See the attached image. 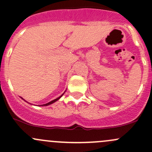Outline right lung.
Returning <instances> with one entry per match:
<instances>
[{"mask_svg": "<svg viewBox=\"0 0 152 152\" xmlns=\"http://www.w3.org/2000/svg\"><path fill=\"white\" fill-rule=\"evenodd\" d=\"M65 91H66V90H65ZM65 92H64V93H65ZM64 93H62V95H61V96H59V97H58V98H57V99H54V100L51 101V102H48V103H47V104H41V105H39V106H40V107H44V106H48V105H50V104H53V103H54V102H56V101H58V100H59V99H60V98H61V97H62V96H63V95H64ZM23 99V100H24V99ZM24 101H25V100H24ZM25 102H26V101H25Z\"/></svg>", "mask_w": 152, "mask_h": 152, "instance_id": "right-lung-1", "label": "right lung"}]
</instances>
